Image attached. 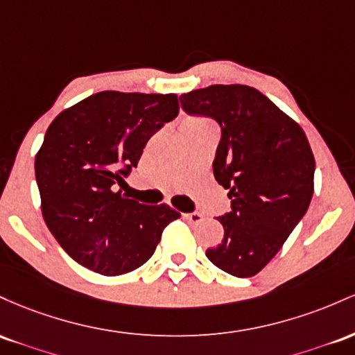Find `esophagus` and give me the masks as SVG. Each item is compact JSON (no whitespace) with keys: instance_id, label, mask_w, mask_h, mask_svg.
Wrapping results in <instances>:
<instances>
[{"instance_id":"obj_1","label":"esophagus","mask_w":355,"mask_h":355,"mask_svg":"<svg viewBox=\"0 0 355 355\" xmlns=\"http://www.w3.org/2000/svg\"><path fill=\"white\" fill-rule=\"evenodd\" d=\"M184 220L193 223V225H196V223L202 220V214L201 213H188V214H184Z\"/></svg>"}]
</instances>
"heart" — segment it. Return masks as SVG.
Wrapping results in <instances>:
<instances>
[{
	"label": "heart",
	"mask_w": 355,
	"mask_h": 355,
	"mask_svg": "<svg viewBox=\"0 0 355 355\" xmlns=\"http://www.w3.org/2000/svg\"><path fill=\"white\" fill-rule=\"evenodd\" d=\"M202 122H208V121H206V119H201V117H191V119H188V121L184 122V125H188V124H202Z\"/></svg>",
	"instance_id": "1"
}]
</instances>
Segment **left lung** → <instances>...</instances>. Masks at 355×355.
<instances>
[{
	"mask_svg": "<svg viewBox=\"0 0 355 355\" xmlns=\"http://www.w3.org/2000/svg\"><path fill=\"white\" fill-rule=\"evenodd\" d=\"M186 114L221 127L213 173L231 211L218 218L225 236L206 257L223 272L248 278L280 252L313 194L315 159L300 125L248 85H209L181 95Z\"/></svg>",
	"mask_w": 355,
	"mask_h": 355,
	"instance_id": "8db88e82",
	"label": "left lung"
}]
</instances>
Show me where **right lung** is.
<instances>
[{
    "mask_svg": "<svg viewBox=\"0 0 355 355\" xmlns=\"http://www.w3.org/2000/svg\"><path fill=\"white\" fill-rule=\"evenodd\" d=\"M179 114L176 94L105 90L60 112L35 157L46 226L77 263L114 277L144 265L181 214L121 186L147 141Z\"/></svg>",
    "mask_w": 355,
    "mask_h": 355,
    "instance_id": "1",
    "label": "right lung"
}]
</instances>
